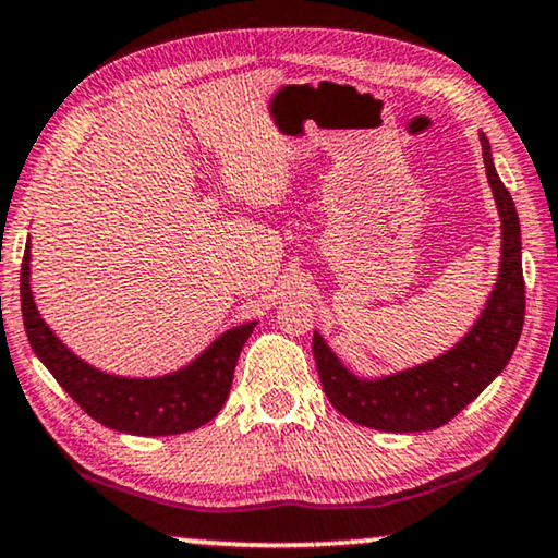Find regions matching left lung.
Instances as JSON below:
<instances>
[{
    "label": "left lung",
    "instance_id": "8db88e82",
    "mask_svg": "<svg viewBox=\"0 0 558 558\" xmlns=\"http://www.w3.org/2000/svg\"><path fill=\"white\" fill-rule=\"evenodd\" d=\"M483 163L500 216V269L486 310L456 347L423 365L375 379L350 373L314 332L312 352L332 405L352 423L385 433L435 430L456 417L504 373L519 344L526 314L521 266V223L511 193L500 183L490 143L481 133Z\"/></svg>",
    "mask_w": 558,
    "mask_h": 558
}]
</instances>
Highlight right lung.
Here are the masks:
<instances>
[{"label":"right lung","mask_w":558,"mask_h":558,"mask_svg":"<svg viewBox=\"0 0 558 558\" xmlns=\"http://www.w3.org/2000/svg\"><path fill=\"white\" fill-rule=\"evenodd\" d=\"M20 296L32 350L62 385V390L100 425L143 438L196 430L219 415L229 398L241 347L256 327V322H246L226 329L191 365L171 375L120 377L80 360L39 317L29 287V241L24 246Z\"/></svg>","instance_id":"1"}]
</instances>
